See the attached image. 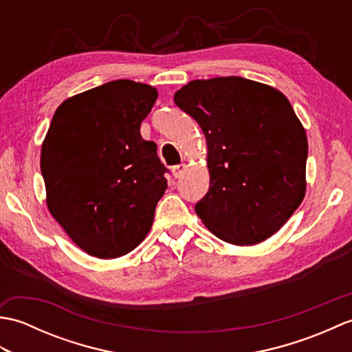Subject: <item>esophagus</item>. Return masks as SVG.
<instances>
[{"mask_svg": "<svg viewBox=\"0 0 352 352\" xmlns=\"http://www.w3.org/2000/svg\"><path fill=\"white\" fill-rule=\"evenodd\" d=\"M186 163H180V164H175V166H172V175H174L175 178H182L184 170H186Z\"/></svg>", "mask_w": 352, "mask_h": 352, "instance_id": "esophagus-1", "label": "esophagus"}]
</instances>
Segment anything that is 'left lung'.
<instances>
[{"mask_svg": "<svg viewBox=\"0 0 352 352\" xmlns=\"http://www.w3.org/2000/svg\"><path fill=\"white\" fill-rule=\"evenodd\" d=\"M174 101L207 140L210 188L197 214L223 242L266 241L305 195L309 144L289 100L257 81L216 77L190 81Z\"/></svg>", "mask_w": 352, "mask_h": 352, "instance_id": "obj_1", "label": "left lung"}]
</instances>
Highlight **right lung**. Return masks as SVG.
Segmentation results:
<instances>
[{"instance_id": "obj_1", "label": "right lung", "mask_w": 352, "mask_h": 352, "mask_svg": "<svg viewBox=\"0 0 352 352\" xmlns=\"http://www.w3.org/2000/svg\"><path fill=\"white\" fill-rule=\"evenodd\" d=\"M157 89L115 80L63 101L41 151L50 213L72 242L98 258L133 251L168 188L157 145L140 124Z\"/></svg>"}]
</instances>
